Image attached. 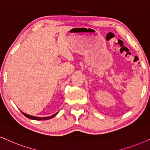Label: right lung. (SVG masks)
Masks as SVG:
<instances>
[{"label":"right lung","mask_w":150,"mask_h":150,"mask_svg":"<svg viewBox=\"0 0 150 150\" xmlns=\"http://www.w3.org/2000/svg\"><path fill=\"white\" fill-rule=\"evenodd\" d=\"M57 113H58V112H57L56 114H55V115L50 116V117H34V116L29 115H27V114H25V113L23 112V115H25L26 117H27V118L31 119H33V120H48V119H50L53 118V117H54Z\"/></svg>","instance_id":"right-lung-1"}]
</instances>
